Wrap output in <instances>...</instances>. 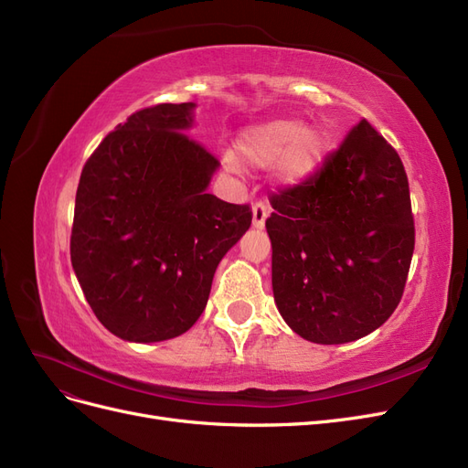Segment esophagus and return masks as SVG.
<instances>
[{
  "mask_svg": "<svg viewBox=\"0 0 468 468\" xmlns=\"http://www.w3.org/2000/svg\"><path fill=\"white\" fill-rule=\"evenodd\" d=\"M268 218V209L264 204H254L252 206V228L254 229H262Z\"/></svg>",
  "mask_w": 468,
  "mask_h": 468,
  "instance_id": "1",
  "label": "esophagus"
}]
</instances>
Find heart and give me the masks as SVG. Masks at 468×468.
<instances>
[{
	"label": "heart",
	"instance_id": "obj_1",
	"mask_svg": "<svg viewBox=\"0 0 468 468\" xmlns=\"http://www.w3.org/2000/svg\"><path fill=\"white\" fill-rule=\"evenodd\" d=\"M328 152L330 138L324 128L274 118L240 132L233 157L249 169H268L276 162L272 175L276 186L295 188L323 169Z\"/></svg>",
	"mask_w": 468,
	"mask_h": 468
}]
</instances>
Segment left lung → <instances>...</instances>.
<instances>
[{
	"label": "left lung",
	"mask_w": 468,
	"mask_h": 468,
	"mask_svg": "<svg viewBox=\"0 0 468 468\" xmlns=\"http://www.w3.org/2000/svg\"><path fill=\"white\" fill-rule=\"evenodd\" d=\"M270 204L274 301L293 333L346 344L379 328L414 252L409 178L383 135L361 120L319 173Z\"/></svg>",
	"instance_id": "left-lung-1"
}]
</instances>
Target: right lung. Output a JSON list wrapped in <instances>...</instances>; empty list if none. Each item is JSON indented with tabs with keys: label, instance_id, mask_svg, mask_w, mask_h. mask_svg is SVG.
Segmentation results:
<instances>
[{
	"label": "right lung",
	"instance_id": "right-lung-1",
	"mask_svg": "<svg viewBox=\"0 0 468 468\" xmlns=\"http://www.w3.org/2000/svg\"><path fill=\"white\" fill-rule=\"evenodd\" d=\"M194 111L132 114L89 157L75 194L73 272L101 324L128 342L186 333L252 221L249 206L207 194L219 163L186 135Z\"/></svg>",
	"mask_w": 468,
	"mask_h": 468
}]
</instances>
